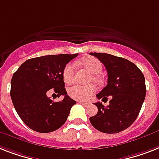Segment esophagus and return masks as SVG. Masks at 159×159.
Instances as JSON below:
<instances>
[{"label": "esophagus", "mask_w": 159, "mask_h": 159, "mask_svg": "<svg viewBox=\"0 0 159 159\" xmlns=\"http://www.w3.org/2000/svg\"><path fill=\"white\" fill-rule=\"evenodd\" d=\"M78 103H79V104H83V105H85V106H88V105H89V104H88V103H86V102L78 101Z\"/></svg>", "instance_id": "1"}]
</instances>
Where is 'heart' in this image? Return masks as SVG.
Returning <instances> with one entry per match:
<instances>
[{"label": "heart", "instance_id": "heart-1", "mask_svg": "<svg viewBox=\"0 0 159 159\" xmlns=\"http://www.w3.org/2000/svg\"><path fill=\"white\" fill-rule=\"evenodd\" d=\"M78 64H82V66L92 73V77L91 80L96 83H100V77L99 73H101L103 70V64L96 58L94 57H87L85 59H81L78 61ZM76 71V65L73 63H68L65 65L63 71V77H64V82H72L74 79ZM96 88L93 84L89 85H80L77 84L74 86L69 87L68 90V95L71 98H73L76 100H86L91 97V95L95 92Z\"/></svg>", "mask_w": 159, "mask_h": 159}]
</instances>
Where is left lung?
I'll return each instance as SVG.
<instances>
[{"label": "left lung", "mask_w": 159, "mask_h": 159, "mask_svg": "<svg viewBox=\"0 0 159 159\" xmlns=\"http://www.w3.org/2000/svg\"><path fill=\"white\" fill-rule=\"evenodd\" d=\"M104 64L108 73V84L96 97L108 100L104 106L95 103L98 113L90 117L95 129L104 133L113 134L124 131L139 115L146 95L144 74L128 59L105 53H90Z\"/></svg>", "instance_id": "8db88e82"}]
</instances>
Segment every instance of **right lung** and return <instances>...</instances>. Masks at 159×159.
<instances>
[{
  "label": "right lung",
  "instance_id": "add662e5",
  "mask_svg": "<svg viewBox=\"0 0 159 159\" xmlns=\"http://www.w3.org/2000/svg\"><path fill=\"white\" fill-rule=\"evenodd\" d=\"M74 55H50L28 59L11 79L10 97L17 113L32 130L48 133L66 122L75 100L67 95L63 71ZM50 91L64 95L63 101L54 102L48 97Z\"/></svg>",
  "mask_w": 159,
  "mask_h": 159
}]
</instances>
